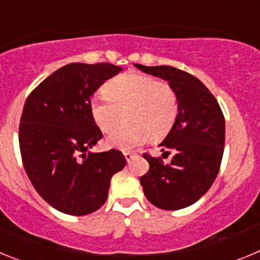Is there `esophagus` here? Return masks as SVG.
I'll use <instances>...</instances> for the list:
<instances>
[{
  "label": "esophagus",
  "mask_w": 260,
  "mask_h": 260,
  "mask_svg": "<svg viewBox=\"0 0 260 260\" xmlns=\"http://www.w3.org/2000/svg\"><path fill=\"white\" fill-rule=\"evenodd\" d=\"M123 156H125V158L127 160V161H130L133 157H134V153L132 152H123Z\"/></svg>",
  "instance_id": "esophagus-1"
}]
</instances>
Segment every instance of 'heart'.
I'll use <instances>...</instances> for the list:
<instances>
[{
    "label": "heart",
    "mask_w": 260,
    "mask_h": 260,
    "mask_svg": "<svg viewBox=\"0 0 260 260\" xmlns=\"http://www.w3.org/2000/svg\"><path fill=\"white\" fill-rule=\"evenodd\" d=\"M93 122L110 133L125 117L130 123L107 138V144L122 151L142 146L148 139L160 141L172 130L178 116V98L169 84L142 73H125L110 79L104 93L89 104Z\"/></svg>",
    "instance_id": "obj_1"
}]
</instances>
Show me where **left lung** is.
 Instances as JSON below:
<instances>
[{"mask_svg": "<svg viewBox=\"0 0 260 260\" xmlns=\"http://www.w3.org/2000/svg\"><path fill=\"white\" fill-rule=\"evenodd\" d=\"M135 68L167 80L178 98V116L160 143L171 164L144 153L150 171L141 177L144 195L157 208L189 207L208 191L219 173L225 143V119L215 96L194 75L172 66ZM162 153V155H164Z\"/></svg>", "mask_w": 260, "mask_h": 260, "instance_id": "1", "label": "left lung"}]
</instances>
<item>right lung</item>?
I'll return each instance as SVG.
<instances>
[{
	"label": "right lung",
	"mask_w": 260,
	"mask_h": 260,
	"mask_svg": "<svg viewBox=\"0 0 260 260\" xmlns=\"http://www.w3.org/2000/svg\"><path fill=\"white\" fill-rule=\"evenodd\" d=\"M122 69L112 63H69L27 98L19 125L23 167L40 197L73 216L105 203L113 174L126 158L117 150L91 152L103 138L89 104L96 89Z\"/></svg>",
	"instance_id": "right-lung-1"
}]
</instances>
